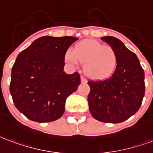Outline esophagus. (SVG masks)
<instances>
[{
	"label": "esophagus",
	"instance_id": "1",
	"mask_svg": "<svg viewBox=\"0 0 153 153\" xmlns=\"http://www.w3.org/2000/svg\"><path fill=\"white\" fill-rule=\"evenodd\" d=\"M81 82H87V79L84 77H81Z\"/></svg>",
	"mask_w": 153,
	"mask_h": 153
}]
</instances>
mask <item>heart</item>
Instances as JSON below:
<instances>
[{"mask_svg": "<svg viewBox=\"0 0 153 153\" xmlns=\"http://www.w3.org/2000/svg\"><path fill=\"white\" fill-rule=\"evenodd\" d=\"M65 61L71 65L84 63L83 71L92 79H103L114 73L118 57L111 46L104 45L95 39H85L75 45L74 50L68 49Z\"/></svg>", "mask_w": 153, "mask_h": 153, "instance_id": "obj_1", "label": "heart"}]
</instances>
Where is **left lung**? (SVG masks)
<instances>
[{
  "label": "left lung",
  "instance_id": "8db88e82",
  "mask_svg": "<svg viewBox=\"0 0 153 153\" xmlns=\"http://www.w3.org/2000/svg\"><path fill=\"white\" fill-rule=\"evenodd\" d=\"M116 51L118 62L111 77L89 81V110L94 118L107 123H123L140 108L145 92L144 71L134 53L114 36H104Z\"/></svg>",
  "mask_w": 153,
  "mask_h": 153
}]
</instances>
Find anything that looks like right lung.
I'll return each mask as SVG.
<instances>
[{
    "instance_id": "right-lung-1",
    "label": "right lung",
    "mask_w": 153,
    "mask_h": 153,
    "mask_svg": "<svg viewBox=\"0 0 153 153\" xmlns=\"http://www.w3.org/2000/svg\"><path fill=\"white\" fill-rule=\"evenodd\" d=\"M72 36H42L17 56L11 71L10 91L13 104L28 119L49 123L62 117L65 100L80 84L78 72L63 71L65 53Z\"/></svg>"
}]
</instances>
